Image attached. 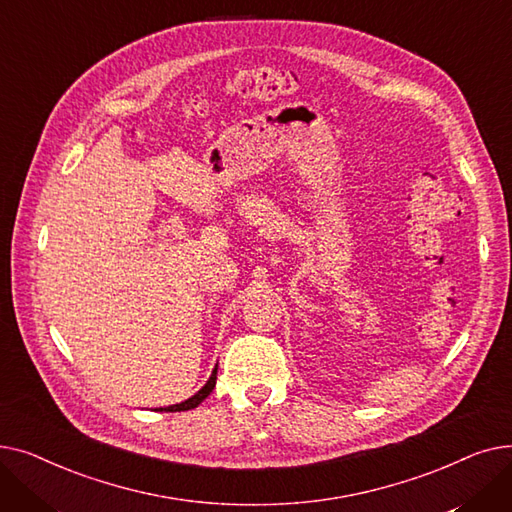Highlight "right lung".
Instances as JSON below:
<instances>
[{
    "mask_svg": "<svg viewBox=\"0 0 512 512\" xmlns=\"http://www.w3.org/2000/svg\"><path fill=\"white\" fill-rule=\"evenodd\" d=\"M215 380H218V367L213 369V373H211V378H209V382L195 394V396H191L188 400H184V402H180V405H172V407H166V409H159V411H170V413H176V411H188V409H195V407H199L201 402L211 394V390L215 388Z\"/></svg>",
    "mask_w": 512,
    "mask_h": 512,
    "instance_id": "1",
    "label": "right lung"
}]
</instances>
